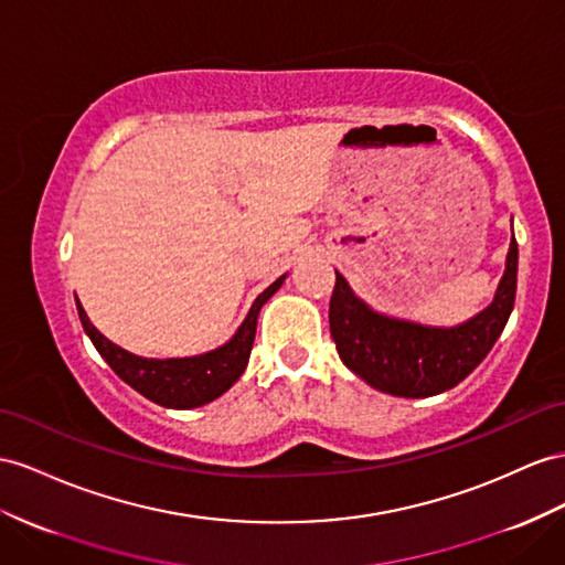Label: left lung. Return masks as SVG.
<instances>
[{"label":"left lung","instance_id":"left-lung-1","mask_svg":"<svg viewBox=\"0 0 565 565\" xmlns=\"http://www.w3.org/2000/svg\"><path fill=\"white\" fill-rule=\"evenodd\" d=\"M518 286V243L511 241L494 300L458 327H425L374 312L337 271L329 329L343 365L384 394L427 398L454 388L482 363L509 322Z\"/></svg>","mask_w":565,"mask_h":565}]
</instances>
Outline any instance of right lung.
I'll list each match as a JSON object with an SVG mask.
<instances>
[{"label":"right lung","mask_w":565,"mask_h":565,"mask_svg":"<svg viewBox=\"0 0 565 565\" xmlns=\"http://www.w3.org/2000/svg\"><path fill=\"white\" fill-rule=\"evenodd\" d=\"M284 279L286 274L255 298L248 317H245L243 324L238 327L234 339L220 345L216 351L193 358L157 360L128 353L121 345L111 343L105 334H99L78 300L76 308L85 334L90 337L97 353L107 360V365L117 372L128 386H134L138 394L159 403V406L185 411L205 406V403L220 398L236 384L245 365H248V358L253 351L257 315L263 310L265 302L279 291Z\"/></svg>","instance_id":"add662e5"}]
</instances>
